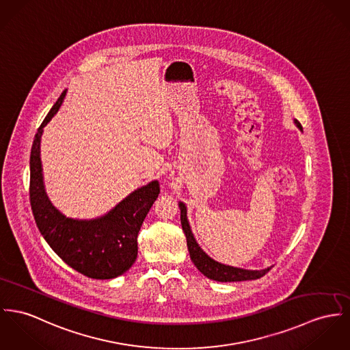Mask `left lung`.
<instances>
[{
    "instance_id": "8db88e82",
    "label": "left lung",
    "mask_w": 350,
    "mask_h": 350,
    "mask_svg": "<svg viewBox=\"0 0 350 350\" xmlns=\"http://www.w3.org/2000/svg\"><path fill=\"white\" fill-rule=\"evenodd\" d=\"M297 126L299 129L301 124L296 121ZM180 211H181V225L183 230L187 236V242H188L189 254L193 261V264L197 267L204 275H206L211 280L219 281V282H233V281H247V280H257L265 275L271 268L262 270H245L240 268H233V267H226L219 262H215L211 257H208L198 243L194 240L193 233L190 230L188 219H187V208L183 202H180Z\"/></svg>"
}]
</instances>
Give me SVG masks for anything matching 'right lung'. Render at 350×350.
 I'll return each instance as SVG.
<instances>
[{"label":"right lung","instance_id":"add662e5","mask_svg":"<svg viewBox=\"0 0 350 350\" xmlns=\"http://www.w3.org/2000/svg\"><path fill=\"white\" fill-rule=\"evenodd\" d=\"M65 94L66 90L42 121L31 145L29 184L31 211L41 234L64 262L90 278H114L135 264L138 232L159 197L160 184L152 181L137 189L108 215L93 221L66 218L55 211L44 189L40 142L44 126L58 111Z\"/></svg>","mask_w":350,"mask_h":350}]
</instances>
